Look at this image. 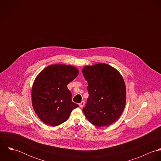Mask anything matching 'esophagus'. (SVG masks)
I'll return each instance as SVG.
<instances>
[{"label": "esophagus", "instance_id": "esophagus-1", "mask_svg": "<svg viewBox=\"0 0 161 161\" xmlns=\"http://www.w3.org/2000/svg\"><path fill=\"white\" fill-rule=\"evenodd\" d=\"M84 105H85V102L83 100V101H82V102L79 103V107L82 108V107H83L84 106Z\"/></svg>", "mask_w": 161, "mask_h": 161}]
</instances>
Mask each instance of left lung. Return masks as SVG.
Returning <instances> with one entry per match:
<instances>
[{"label": "left lung", "mask_w": 161, "mask_h": 161, "mask_svg": "<svg viewBox=\"0 0 161 161\" xmlns=\"http://www.w3.org/2000/svg\"><path fill=\"white\" fill-rule=\"evenodd\" d=\"M82 72L89 92L83 113L97 126L111 125L121 116L126 105V86L121 75L104 63L86 66Z\"/></svg>", "instance_id": "left-lung-1"}]
</instances>
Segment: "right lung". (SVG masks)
Segmentation results:
<instances>
[{
	"label": "right lung",
	"instance_id": "1",
	"mask_svg": "<svg viewBox=\"0 0 161 161\" xmlns=\"http://www.w3.org/2000/svg\"><path fill=\"white\" fill-rule=\"evenodd\" d=\"M79 74L74 66L50 65L36 77L31 91L33 109L46 125L56 126L65 122L72 110L79 107L71 99L67 87Z\"/></svg>",
	"mask_w": 161,
	"mask_h": 161
}]
</instances>
